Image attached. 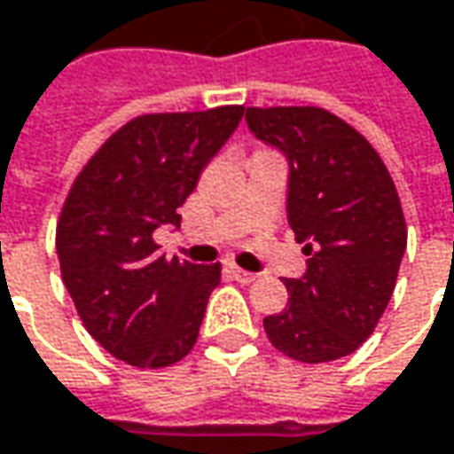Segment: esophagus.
I'll list each match as a JSON object with an SVG mask.
<instances>
[{"mask_svg":"<svg viewBox=\"0 0 454 454\" xmlns=\"http://www.w3.org/2000/svg\"><path fill=\"white\" fill-rule=\"evenodd\" d=\"M230 272H232V278H235V280H239V283H253V280H257V272L242 270V268H237V265H232V268H230Z\"/></svg>","mask_w":454,"mask_h":454,"instance_id":"34e87169","label":"esophagus"}]
</instances>
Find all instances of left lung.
I'll use <instances>...</instances> for the list:
<instances>
[{
    "instance_id": "8db88e82",
    "label": "left lung",
    "mask_w": 454,
    "mask_h": 454,
    "mask_svg": "<svg viewBox=\"0 0 454 454\" xmlns=\"http://www.w3.org/2000/svg\"><path fill=\"white\" fill-rule=\"evenodd\" d=\"M245 121L288 161V222L308 254L265 333L303 364L348 356L374 333L407 250L396 186L374 146L323 108H247Z\"/></svg>"
}]
</instances>
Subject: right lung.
Masks as SVG:
<instances>
[{"label":"right lung","mask_w":454,"mask_h":454,"mask_svg":"<svg viewBox=\"0 0 454 454\" xmlns=\"http://www.w3.org/2000/svg\"><path fill=\"white\" fill-rule=\"evenodd\" d=\"M242 106L129 121L82 166L58 222L62 283L88 333L138 369L182 361L197 343L217 265L159 254L153 232L242 121Z\"/></svg>","instance_id":"1"}]
</instances>
